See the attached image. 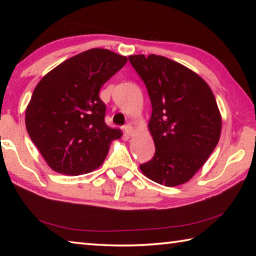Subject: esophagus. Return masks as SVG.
I'll return each instance as SVG.
<instances>
[{"label":"esophagus","instance_id":"34e87169","mask_svg":"<svg viewBox=\"0 0 256 256\" xmlns=\"http://www.w3.org/2000/svg\"><path fill=\"white\" fill-rule=\"evenodd\" d=\"M124 131L128 134V136H132V134L134 133V128L131 124H128L124 126Z\"/></svg>","mask_w":256,"mask_h":256}]
</instances>
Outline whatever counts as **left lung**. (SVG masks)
Wrapping results in <instances>:
<instances>
[{
  "mask_svg": "<svg viewBox=\"0 0 256 256\" xmlns=\"http://www.w3.org/2000/svg\"><path fill=\"white\" fill-rule=\"evenodd\" d=\"M148 90V128L156 152L140 164L149 180L164 186L188 182L218 144L222 115L214 92L196 72L164 56H128Z\"/></svg>",
  "mask_w": 256,
  "mask_h": 256,
  "instance_id": "obj_1",
  "label": "left lung"
}]
</instances>
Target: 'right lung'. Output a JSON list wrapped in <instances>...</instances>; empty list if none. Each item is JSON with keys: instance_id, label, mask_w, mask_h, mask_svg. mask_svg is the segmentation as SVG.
Wrapping results in <instances>:
<instances>
[{"instance_id": "right-lung-1", "label": "right lung", "mask_w": 256, "mask_h": 256, "mask_svg": "<svg viewBox=\"0 0 256 256\" xmlns=\"http://www.w3.org/2000/svg\"><path fill=\"white\" fill-rule=\"evenodd\" d=\"M128 62L104 48L64 60L38 82L26 110V128L47 164L64 175L100 166L122 131L105 123L102 86Z\"/></svg>"}]
</instances>
